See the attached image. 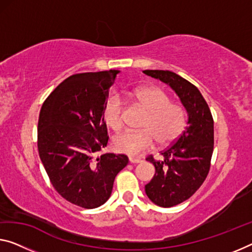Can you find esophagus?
I'll list each match as a JSON object with an SVG mask.
<instances>
[{
    "label": "esophagus",
    "mask_w": 252,
    "mask_h": 252,
    "mask_svg": "<svg viewBox=\"0 0 252 252\" xmlns=\"http://www.w3.org/2000/svg\"><path fill=\"white\" fill-rule=\"evenodd\" d=\"M129 162L130 163H141L142 160L141 158H129Z\"/></svg>",
    "instance_id": "esophagus-1"
}]
</instances>
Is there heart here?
Returning a JSON list of instances; mask_svg holds the SVG:
<instances>
[{
    "label": "heart",
    "instance_id": "b5f03b06",
    "mask_svg": "<svg viewBox=\"0 0 252 252\" xmlns=\"http://www.w3.org/2000/svg\"><path fill=\"white\" fill-rule=\"evenodd\" d=\"M148 117L141 125V131H124L114 138V149L129 157H138L154 146L171 144L185 129L187 115L179 104L171 103V98L158 87L137 88L130 94ZM104 122L110 128L119 130L124 125V102L118 95L108 99L103 108Z\"/></svg>",
    "mask_w": 252,
    "mask_h": 252
}]
</instances>
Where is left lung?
I'll use <instances>...</instances> for the list:
<instances>
[{
	"label": "left lung",
	"instance_id": "obj_1",
	"mask_svg": "<svg viewBox=\"0 0 252 252\" xmlns=\"http://www.w3.org/2000/svg\"><path fill=\"white\" fill-rule=\"evenodd\" d=\"M143 73L171 87L188 115L187 127L161 152L162 160L146 158L156 168L153 178L145 185L146 195L158 206L172 207L190 198L206 179L214 148V122L200 91L184 77L162 69Z\"/></svg>",
	"mask_w": 252,
	"mask_h": 252
}]
</instances>
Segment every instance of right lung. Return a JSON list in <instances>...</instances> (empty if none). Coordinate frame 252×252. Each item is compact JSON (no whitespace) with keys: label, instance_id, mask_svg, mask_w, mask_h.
I'll list each match as a JSON object with an SVG mask.
<instances>
[{"label":"right lung","instance_id":"obj_1","mask_svg":"<svg viewBox=\"0 0 252 252\" xmlns=\"http://www.w3.org/2000/svg\"><path fill=\"white\" fill-rule=\"evenodd\" d=\"M119 71L81 73L64 80L42 104L38 152L50 183L67 202L83 208L109 199L124 154L94 156L107 146L103 108Z\"/></svg>","mask_w":252,"mask_h":252}]
</instances>
